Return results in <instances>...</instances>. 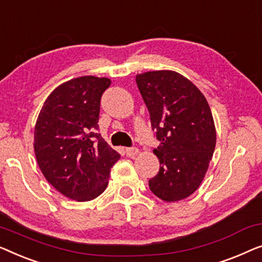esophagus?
Masks as SVG:
<instances>
[{
	"label": "esophagus",
	"instance_id": "esophagus-1",
	"mask_svg": "<svg viewBox=\"0 0 262 262\" xmlns=\"http://www.w3.org/2000/svg\"><path fill=\"white\" fill-rule=\"evenodd\" d=\"M138 153L139 149L136 148V147H128V148H126V156L129 158H134Z\"/></svg>",
	"mask_w": 262,
	"mask_h": 262
}]
</instances>
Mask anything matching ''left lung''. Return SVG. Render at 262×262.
<instances>
[{"mask_svg": "<svg viewBox=\"0 0 262 262\" xmlns=\"http://www.w3.org/2000/svg\"><path fill=\"white\" fill-rule=\"evenodd\" d=\"M159 146L160 168L149 179L152 192L165 202L189 197L201 185L216 145L211 110L196 85L174 71L136 76Z\"/></svg>", "mask_w": 262, "mask_h": 262, "instance_id": "8db88e82", "label": "left lung"}]
</instances>
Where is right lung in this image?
Instances as JSON below:
<instances>
[{
	"mask_svg": "<svg viewBox=\"0 0 262 262\" xmlns=\"http://www.w3.org/2000/svg\"><path fill=\"white\" fill-rule=\"evenodd\" d=\"M110 84L95 76L69 80L47 97L36 120L39 167L54 189L77 202L105 190L110 168L121 157L97 133L101 97Z\"/></svg>",
	"mask_w": 262,
	"mask_h": 262,
	"instance_id": "1",
	"label": "right lung"
}]
</instances>
